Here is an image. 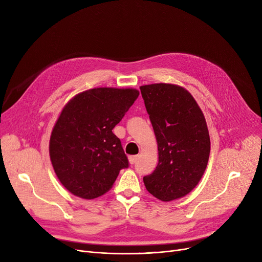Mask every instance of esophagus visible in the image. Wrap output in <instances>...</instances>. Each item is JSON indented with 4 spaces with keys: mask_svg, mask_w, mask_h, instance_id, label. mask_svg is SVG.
<instances>
[{
    "mask_svg": "<svg viewBox=\"0 0 262 262\" xmlns=\"http://www.w3.org/2000/svg\"><path fill=\"white\" fill-rule=\"evenodd\" d=\"M137 158H138L137 156H129V157H128V161H129V163H130V164H134V163L136 162Z\"/></svg>",
    "mask_w": 262,
    "mask_h": 262,
    "instance_id": "1",
    "label": "esophagus"
}]
</instances>
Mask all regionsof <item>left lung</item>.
<instances>
[{"label": "left lung", "instance_id": "1", "mask_svg": "<svg viewBox=\"0 0 262 262\" xmlns=\"http://www.w3.org/2000/svg\"><path fill=\"white\" fill-rule=\"evenodd\" d=\"M140 90L158 145V164L143 177L145 188L162 202L184 198L207 167V123L193 96L181 86L159 82Z\"/></svg>", "mask_w": 262, "mask_h": 262}]
</instances>
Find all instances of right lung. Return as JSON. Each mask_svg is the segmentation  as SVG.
<instances>
[{"mask_svg": "<svg viewBox=\"0 0 262 262\" xmlns=\"http://www.w3.org/2000/svg\"><path fill=\"white\" fill-rule=\"evenodd\" d=\"M134 88H93L76 94L62 108L50 138V158L61 185L72 194L93 200L112 189L128 167L113 133L138 98Z\"/></svg>", "mask_w": 262, "mask_h": 262, "instance_id": "add662e5", "label": "right lung"}]
</instances>
